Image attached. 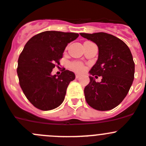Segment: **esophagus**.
I'll return each mask as SVG.
<instances>
[{"mask_svg":"<svg viewBox=\"0 0 146 146\" xmlns=\"http://www.w3.org/2000/svg\"><path fill=\"white\" fill-rule=\"evenodd\" d=\"M75 77H76V78H77V79H78L79 77H80V75H79V74H76V75H75Z\"/></svg>","mask_w":146,"mask_h":146,"instance_id":"1","label":"esophagus"}]
</instances>
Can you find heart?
I'll use <instances>...</instances> for the list:
<instances>
[{
  "label": "heart",
  "mask_w": 146,
  "mask_h": 146,
  "mask_svg": "<svg viewBox=\"0 0 146 146\" xmlns=\"http://www.w3.org/2000/svg\"><path fill=\"white\" fill-rule=\"evenodd\" d=\"M69 67L71 70L74 72H77V73H81V72H83L84 69H85L83 64L81 62H77V61L71 63L69 65Z\"/></svg>",
  "instance_id": "heart-1"
}]
</instances>
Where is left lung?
Returning a JSON list of instances; mask_svg holds the SVG:
<instances>
[{"label":"left lung","instance_id":"1","mask_svg":"<svg viewBox=\"0 0 146 146\" xmlns=\"http://www.w3.org/2000/svg\"><path fill=\"white\" fill-rule=\"evenodd\" d=\"M98 48V58L89 72L90 82L85 88V99L98 111L113 109L124 100L132 85L135 63L127 45L118 37L106 33H80ZM102 76L100 83L93 76Z\"/></svg>","mask_w":146,"mask_h":146}]
</instances>
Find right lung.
Returning <instances> with one entry per match:
<instances>
[{
	"mask_svg": "<svg viewBox=\"0 0 146 146\" xmlns=\"http://www.w3.org/2000/svg\"><path fill=\"white\" fill-rule=\"evenodd\" d=\"M79 34L45 31L33 36L25 45L18 59L19 85L29 101L37 109L49 111L59 106L66 96L74 72L64 70L60 75H52L56 64L68 43Z\"/></svg>",
	"mask_w": 146,
	"mask_h": 146,
	"instance_id": "1",
	"label": "right lung"
}]
</instances>
